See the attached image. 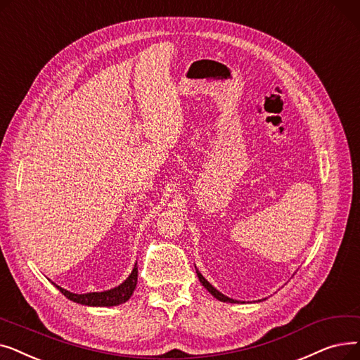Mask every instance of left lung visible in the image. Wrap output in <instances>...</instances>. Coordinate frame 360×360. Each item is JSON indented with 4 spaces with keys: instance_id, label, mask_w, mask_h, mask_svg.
<instances>
[{
    "instance_id": "left-lung-1",
    "label": "left lung",
    "mask_w": 360,
    "mask_h": 360,
    "mask_svg": "<svg viewBox=\"0 0 360 360\" xmlns=\"http://www.w3.org/2000/svg\"><path fill=\"white\" fill-rule=\"evenodd\" d=\"M196 268V266H195ZM196 274H198V278H199V281L202 283V285L208 290V292L217 299V300H219V302H226V303H240L238 300H234V299H231V297H229V296H226V295H222L221 292H218V290L208 281V280H205V277L202 276V274L199 272V269L196 268ZM262 300H265V299H262ZM258 302H261V300H258ZM242 303H245V302H242Z\"/></svg>"
}]
</instances>
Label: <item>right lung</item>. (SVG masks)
I'll use <instances>...</instances> for the list:
<instances>
[{"mask_svg":"<svg viewBox=\"0 0 360 360\" xmlns=\"http://www.w3.org/2000/svg\"><path fill=\"white\" fill-rule=\"evenodd\" d=\"M138 262L134 264L133 271L130 272V276L114 288L107 290V292H95V293H86V295H77V293H72L68 290L57 285L56 283H53L60 292L67 297L70 299L72 302L84 304V306H95V307H110V306H118L122 303H126L130 296L133 295L136 284H138Z\"/></svg>","mask_w":360,"mask_h":360,"instance_id":"add662e5","label":"right lung"}]
</instances>
